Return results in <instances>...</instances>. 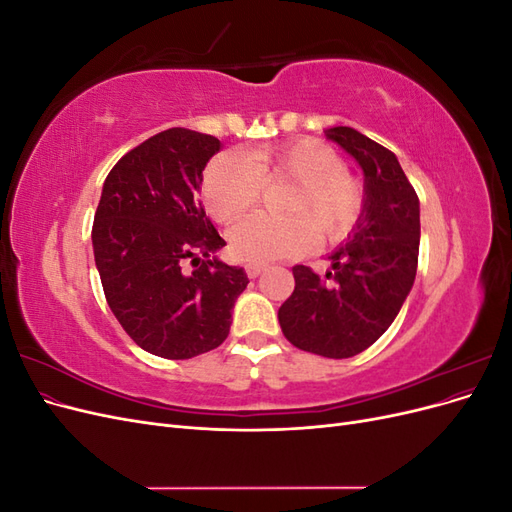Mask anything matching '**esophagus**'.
Returning <instances> with one entry per match:
<instances>
[{"label": "esophagus", "instance_id": "obj_1", "mask_svg": "<svg viewBox=\"0 0 512 512\" xmlns=\"http://www.w3.org/2000/svg\"><path fill=\"white\" fill-rule=\"evenodd\" d=\"M265 269H267L265 262H247V265H245L247 277H258Z\"/></svg>", "mask_w": 512, "mask_h": 512}]
</instances>
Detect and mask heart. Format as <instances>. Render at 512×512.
Wrapping results in <instances>:
<instances>
[{"label":"heart","mask_w":512,"mask_h":512,"mask_svg":"<svg viewBox=\"0 0 512 512\" xmlns=\"http://www.w3.org/2000/svg\"><path fill=\"white\" fill-rule=\"evenodd\" d=\"M290 177L297 181L280 200L284 213H258L230 230V247L241 260L299 256L318 239L344 237L361 213V190L346 175V164L314 138L277 149L247 151L243 160H213L203 177V200L211 218L232 224L260 198L262 183Z\"/></svg>","instance_id":"1"}]
</instances>
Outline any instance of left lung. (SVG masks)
<instances>
[{
	"instance_id": "1",
	"label": "left lung",
	"mask_w": 512,
	"mask_h": 512,
	"mask_svg": "<svg viewBox=\"0 0 512 512\" xmlns=\"http://www.w3.org/2000/svg\"><path fill=\"white\" fill-rule=\"evenodd\" d=\"M324 134L361 166L363 211L348 241L329 256L333 271L320 277L305 265L292 267L294 292L277 318L292 346L348 359L391 327L412 290L421 209L393 151L346 126Z\"/></svg>"
}]
</instances>
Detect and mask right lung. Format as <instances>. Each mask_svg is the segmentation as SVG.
I'll use <instances>...</instances> for the list:
<instances>
[{"label":"right lung","mask_w":512,"mask_h":512,"mask_svg":"<svg viewBox=\"0 0 512 512\" xmlns=\"http://www.w3.org/2000/svg\"><path fill=\"white\" fill-rule=\"evenodd\" d=\"M220 147L185 128L151 136L113 166L96 209L91 243L106 303L134 344L162 359L218 348L250 282L241 267L211 258L226 241L198 192ZM190 257L195 271L185 272Z\"/></svg>","instance_id":"1"}]
</instances>
